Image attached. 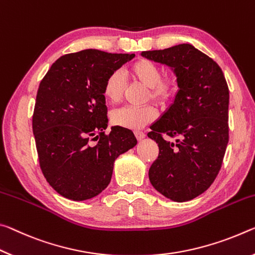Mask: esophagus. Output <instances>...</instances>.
Wrapping results in <instances>:
<instances>
[{
  "label": "esophagus",
  "mask_w": 255,
  "mask_h": 255,
  "mask_svg": "<svg viewBox=\"0 0 255 255\" xmlns=\"http://www.w3.org/2000/svg\"><path fill=\"white\" fill-rule=\"evenodd\" d=\"M134 134H135V137L137 140H142L145 136L144 132H142V131H134Z\"/></svg>",
  "instance_id": "34e87169"
}]
</instances>
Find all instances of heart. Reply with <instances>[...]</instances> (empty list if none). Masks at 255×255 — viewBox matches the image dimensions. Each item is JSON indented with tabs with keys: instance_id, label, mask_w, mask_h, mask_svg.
<instances>
[{
	"instance_id": "obj_1",
	"label": "heart",
	"mask_w": 255,
	"mask_h": 255,
	"mask_svg": "<svg viewBox=\"0 0 255 255\" xmlns=\"http://www.w3.org/2000/svg\"><path fill=\"white\" fill-rule=\"evenodd\" d=\"M128 73L148 88L147 99L158 105H166L177 93L178 86L173 77H162V70L155 62L140 58L128 68ZM124 79L122 73L114 71L106 78L103 87V95L107 102L119 103L124 94ZM157 118V112L150 105L143 107L125 106L112 113V123L131 130L142 128Z\"/></svg>"
}]
</instances>
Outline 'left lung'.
<instances>
[{
    "label": "left lung",
    "mask_w": 255,
    "mask_h": 255,
    "mask_svg": "<svg viewBox=\"0 0 255 255\" xmlns=\"http://www.w3.org/2000/svg\"><path fill=\"white\" fill-rule=\"evenodd\" d=\"M141 55L172 68L178 91L148 133L159 147L149 169L152 186L167 199L185 202L209 189L228 143L229 90L220 66L190 44ZM162 134L176 137L169 143Z\"/></svg>",
    "instance_id": "left-lung-1"
}]
</instances>
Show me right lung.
I'll return each mask as SVG.
<instances>
[{"label": "right lung", "instance_id": "add662e5", "mask_svg": "<svg viewBox=\"0 0 255 255\" xmlns=\"http://www.w3.org/2000/svg\"><path fill=\"white\" fill-rule=\"evenodd\" d=\"M133 57L98 49L66 54L40 81L32 132L41 172L62 197L83 201L98 195L110 184L116 158L136 144L125 128L105 134L103 95L106 78Z\"/></svg>", "mask_w": 255, "mask_h": 255}]
</instances>
